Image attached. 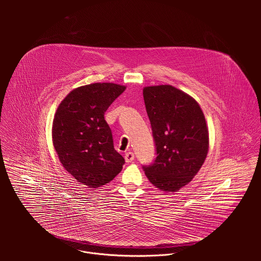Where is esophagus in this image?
<instances>
[{"instance_id":"1","label":"esophagus","mask_w":261,"mask_h":261,"mask_svg":"<svg viewBox=\"0 0 261 261\" xmlns=\"http://www.w3.org/2000/svg\"><path fill=\"white\" fill-rule=\"evenodd\" d=\"M124 160H125V162H126V163H130V162H133V161L135 160V153H134V152H132V151L126 152V153H125V155H124Z\"/></svg>"}]
</instances>
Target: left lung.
<instances>
[{
  "label": "left lung",
  "mask_w": 261,
  "mask_h": 261,
  "mask_svg": "<svg viewBox=\"0 0 261 261\" xmlns=\"http://www.w3.org/2000/svg\"><path fill=\"white\" fill-rule=\"evenodd\" d=\"M143 94L156 153L143 169L153 186L176 192L192 181L207 156L204 113L193 97L171 85L148 86Z\"/></svg>",
  "instance_id": "1"
}]
</instances>
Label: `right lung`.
<instances>
[{"instance_id": "add662e5", "label": "right lung", "mask_w": 261, "mask_h": 261, "mask_svg": "<svg viewBox=\"0 0 261 261\" xmlns=\"http://www.w3.org/2000/svg\"><path fill=\"white\" fill-rule=\"evenodd\" d=\"M114 83H92L72 90L55 113L52 139L64 169L89 188L110 183L124 159L113 148L105 113L124 91Z\"/></svg>"}]
</instances>
